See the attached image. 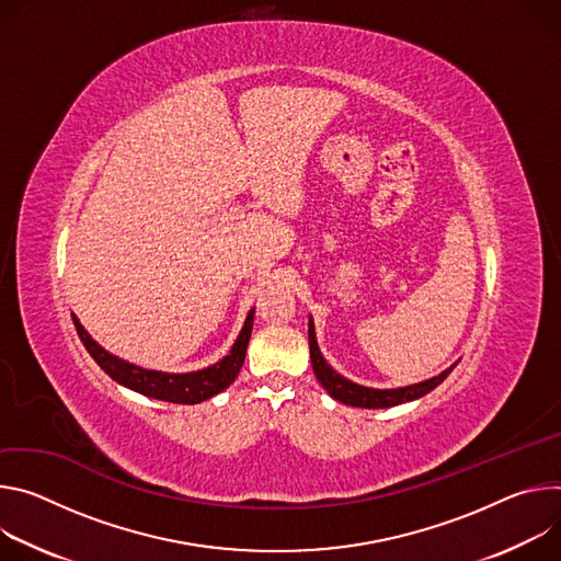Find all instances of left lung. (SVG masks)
I'll list each match as a JSON object with an SVG mask.
<instances>
[{"label":"left lung","mask_w":561,"mask_h":561,"mask_svg":"<svg viewBox=\"0 0 561 561\" xmlns=\"http://www.w3.org/2000/svg\"><path fill=\"white\" fill-rule=\"evenodd\" d=\"M309 356H312V367H314V375H317L319 383L328 390V394L332 399H336L345 405H352V408H369V410L392 408L399 403L414 401V399L432 392L439 383H444V379L457 367V363H455L448 369H444L439 377H432L427 381H421V383H414L408 388H394V390H377V388H365V386L352 383L345 377H341L336 369H332L328 365V360L323 358L319 343H317L312 317H309Z\"/></svg>","instance_id":"1"}]
</instances>
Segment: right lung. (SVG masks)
<instances>
[{
    "mask_svg": "<svg viewBox=\"0 0 561 561\" xmlns=\"http://www.w3.org/2000/svg\"><path fill=\"white\" fill-rule=\"evenodd\" d=\"M73 323H76L78 336L84 343L87 352L93 356V360L106 371L113 381H117L119 386L129 388L134 392L151 397V399L194 405V403H201V401L211 399L218 392L227 390L233 383V379L238 377V371L244 363L249 336H252V328H254V309L247 314V321H244L231 352L222 360H218L205 369H198V371H186V375H169V371L145 369L134 363L122 360V358L108 354L106 350H102L91 339V334L80 325V321L76 317H73Z\"/></svg>",
    "mask_w": 561,
    "mask_h": 561,
    "instance_id": "obj_1",
    "label": "right lung"
}]
</instances>
